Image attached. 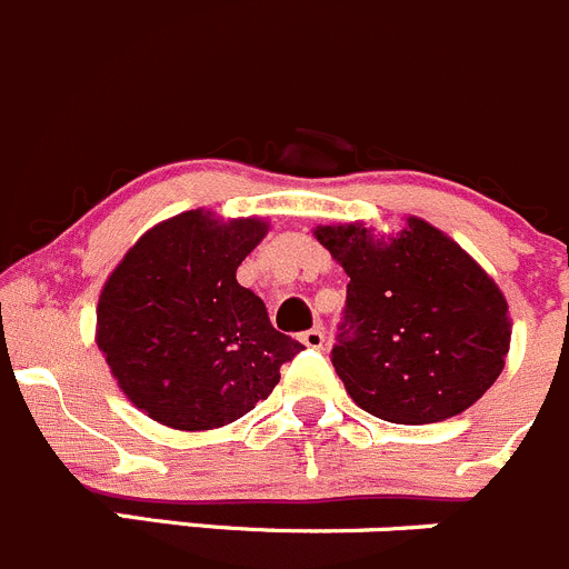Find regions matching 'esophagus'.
I'll use <instances>...</instances> for the list:
<instances>
[{
  "instance_id": "1",
  "label": "esophagus",
  "mask_w": 569,
  "mask_h": 569,
  "mask_svg": "<svg viewBox=\"0 0 569 569\" xmlns=\"http://www.w3.org/2000/svg\"><path fill=\"white\" fill-rule=\"evenodd\" d=\"M298 340H301L307 348H320V346H323V331H320V329H309V331H303V335L298 337Z\"/></svg>"
}]
</instances>
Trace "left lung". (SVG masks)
I'll list each match as a JSON object with an SVG mask.
<instances>
[{"label": "left lung", "mask_w": 569, "mask_h": 569, "mask_svg": "<svg viewBox=\"0 0 569 569\" xmlns=\"http://www.w3.org/2000/svg\"><path fill=\"white\" fill-rule=\"evenodd\" d=\"M348 273L331 365L359 409L403 426L470 409L506 365L509 303L495 279L418 216L396 234L365 223L315 227Z\"/></svg>", "instance_id": "1"}]
</instances>
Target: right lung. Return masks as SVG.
Here are the masks:
<instances>
[{"label":"right lung","mask_w":569,"mask_h":569,"mask_svg":"<svg viewBox=\"0 0 569 569\" xmlns=\"http://www.w3.org/2000/svg\"><path fill=\"white\" fill-rule=\"evenodd\" d=\"M262 218L188 210L154 223L112 268L96 303V346L132 407L179 431L234 423L279 385L301 342L268 320L238 266Z\"/></svg>","instance_id":"1"}]
</instances>
